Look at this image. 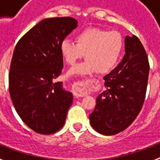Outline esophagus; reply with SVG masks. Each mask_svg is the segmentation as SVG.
Segmentation results:
<instances>
[{
    "label": "esophagus",
    "instance_id": "obj_1",
    "mask_svg": "<svg viewBox=\"0 0 160 160\" xmlns=\"http://www.w3.org/2000/svg\"><path fill=\"white\" fill-rule=\"evenodd\" d=\"M74 95L76 97H84L89 93V85L85 81H78L75 82L72 86Z\"/></svg>",
    "mask_w": 160,
    "mask_h": 160
}]
</instances>
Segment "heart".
I'll return each mask as SVG.
<instances>
[{
  "mask_svg": "<svg viewBox=\"0 0 160 160\" xmlns=\"http://www.w3.org/2000/svg\"><path fill=\"white\" fill-rule=\"evenodd\" d=\"M75 42L65 40L61 43L60 52L65 63L74 65L85 55L87 60L71 69L70 75L110 72L118 65L124 50L121 34L98 27L85 29L75 36Z\"/></svg>",
  "mask_w": 160,
  "mask_h": 160,
  "instance_id": "b5f03b06",
  "label": "heart"
}]
</instances>
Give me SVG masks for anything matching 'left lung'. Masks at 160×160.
Masks as SVG:
<instances>
[{
	"label": "left lung",
	"mask_w": 160,
	"mask_h": 160,
	"mask_svg": "<svg viewBox=\"0 0 160 160\" xmlns=\"http://www.w3.org/2000/svg\"><path fill=\"white\" fill-rule=\"evenodd\" d=\"M125 55L104 77L106 90L96 99L90 114L91 126L105 135L123 131L141 110L146 95L149 64L146 51L136 36L124 39Z\"/></svg>",
	"instance_id": "obj_1"
}]
</instances>
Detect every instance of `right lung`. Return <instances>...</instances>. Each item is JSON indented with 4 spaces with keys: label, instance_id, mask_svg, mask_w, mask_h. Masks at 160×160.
<instances>
[{
    "label": "right lung",
    "instance_id": "right-lung-1",
    "mask_svg": "<svg viewBox=\"0 0 160 160\" xmlns=\"http://www.w3.org/2000/svg\"><path fill=\"white\" fill-rule=\"evenodd\" d=\"M72 17L45 19L17 42L11 59L9 91L17 114L36 133L51 134L65 124L73 95L61 82L60 46L77 27Z\"/></svg>",
    "mask_w": 160,
    "mask_h": 160
}]
</instances>
